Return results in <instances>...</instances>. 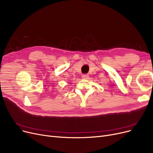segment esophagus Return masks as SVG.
Instances as JSON below:
<instances>
[{
    "label": "esophagus",
    "instance_id": "esophagus-1",
    "mask_svg": "<svg viewBox=\"0 0 153 153\" xmlns=\"http://www.w3.org/2000/svg\"><path fill=\"white\" fill-rule=\"evenodd\" d=\"M81 77L82 79H87L89 77V76L88 74H82Z\"/></svg>",
    "mask_w": 153,
    "mask_h": 153
}]
</instances>
